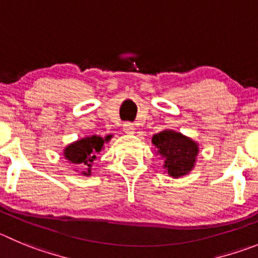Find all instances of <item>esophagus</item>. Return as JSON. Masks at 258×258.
I'll use <instances>...</instances> for the list:
<instances>
[{"instance_id":"1","label":"esophagus","mask_w":258,"mask_h":258,"mask_svg":"<svg viewBox=\"0 0 258 258\" xmlns=\"http://www.w3.org/2000/svg\"><path fill=\"white\" fill-rule=\"evenodd\" d=\"M123 131L126 134H132L135 131V124L132 122H124L123 123Z\"/></svg>"}]
</instances>
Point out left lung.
Here are the masks:
<instances>
[{
	"mask_svg": "<svg viewBox=\"0 0 258 258\" xmlns=\"http://www.w3.org/2000/svg\"><path fill=\"white\" fill-rule=\"evenodd\" d=\"M151 141L164 159V168L170 177L184 175L194 168L199 148L191 139L179 132L167 130L154 135Z\"/></svg>",
	"mask_w": 258,
	"mask_h": 258,
	"instance_id": "8db88e82",
	"label": "left lung"
}]
</instances>
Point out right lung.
Listing matches in <instances>:
<instances>
[{
    "label": "right lung",
    "mask_w": 258,
    "mask_h": 258,
    "mask_svg": "<svg viewBox=\"0 0 258 258\" xmlns=\"http://www.w3.org/2000/svg\"><path fill=\"white\" fill-rule=\"evenodd\" d=\"M109 139L110 136L105 137V140H103V137L99 136L81 139V140L71 144V145L64 149V156L72 164L86 168L88 172L84 173V174L89 175L90 174L91 163L95 159V154L102 150L104 141H108Z\"/></svg>",
    "instance_id": "obj_1"
}]
</instances>
